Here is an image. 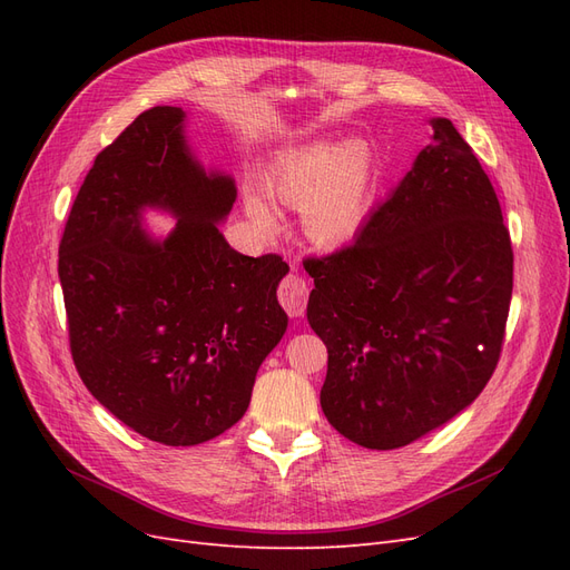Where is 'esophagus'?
Instances as JSON below:
<instances>
[{
  "label": "esophagus",
  "mask_w": 570,
  "mask_h": 570,
  "mask_svg": "<svg viewBox=\"0 0 570 570\" xmlns=\"http://www.w3.org/2000/svg\"><path fill=\"white\" fill-rule=\"evenodd\" d=\"M278 299L287 312V316H292V318L304 316L306 299H308L306 281L299 278V275H295V273L287 275V278H283V283L278 287Z\"/></svg>",
  "instance_id": "34e87169"
}]
</instances>
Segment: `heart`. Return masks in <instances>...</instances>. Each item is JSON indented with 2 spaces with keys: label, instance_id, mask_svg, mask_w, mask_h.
<instances>
[{
  "label": "heart",
  "instance_id": "1",
  "mask_svg": "<svg viewBox=\"0 0 570 570\" xmlns=\"http://www.w3.org/2000/svg\"><path fill=\"white\" fill-rule=\"evenodd\" d=\"M371 161L361 142L342 147L316 145L287 157L268 180V193L295 209H304V230L318 245H335L354 233L364 216ZM247 214L256 226L271 230V206L247 197Z\"/></svg>",
  "mask_w": 570,
  "mask_h": 570
}]
</instances>
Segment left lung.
<instances>
[{"label":"left lung","mask_w":570,"mask_h":570,"mask_svg":"<svg viewBox=\"0 0 570 570\" xmlns=\"http://www.w3.org/2000/svg\"><path fill=\"white\" fill-rule=\"evenodd\" d=\"M354 243L306 258L308 325L327 347L325 419L368 450L452 421L492 377L513 289L494 187L450 118Z\"/></svg>","instance_id":"1"}]
</instances>
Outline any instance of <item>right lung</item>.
<instances>
[{"instance_id": "1", "label": "right lung", "mask_w": 570, "mask_h": 570, "mask_svg": "<svg viewBox=\"0 0 570 570\" xmlns=\"http://www.w3.org/2000/svg\"><path fill=\"white\" fill-rule=\"evenodd\" d=\"M180 107L142 111L97 154L59 245L68 342L85 387L135 433L168 446L214 440L245 416L287 314L278 254L235 252L218 223L235 180L189 151ZM147 205L179 220L164 240Z\"/></svg>"}]
</instances>
